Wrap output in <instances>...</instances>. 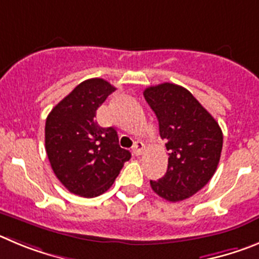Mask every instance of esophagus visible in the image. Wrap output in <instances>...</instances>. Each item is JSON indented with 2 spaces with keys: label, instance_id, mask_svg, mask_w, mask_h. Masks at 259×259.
Listing matches in <instances>:
<instances>
[{
  "label": "esophagus",
  "instance_id": "34e87169",
  "mask_svg": "<svg viewBox=\"0 0 259 259\" xmlns=\"http://www.w3.org/2000/svg\"><path fill=\"white\" fill-rule=\"evenodd\" d=\"M144 150V144L142 142H135L134 146H133V153L135 156H141L142 152Z\"/></svg>",
  "mask_w": 259,
  "mask_h": 259
}]
</instances>
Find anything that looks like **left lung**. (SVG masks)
Wrapping results in <instances>:
<instances>
[{"label": "left lung", "instance_id": "1", "mask_svg": "<svg viewBox=\"0 0 259 259\" xmlns=\"http://www.w3.org/2000/svg\"><path fill=\"white\" fill-rule=\"evenodd\" d=\"M143 95L157 117L169 155L166 173L158 181H150L151 187L167 201L188 199L215 173L222 152V130L182 86L164 82L147 88Z\"/></svg>", "mask_w": 259, "mask_h": 259}]
</instances>
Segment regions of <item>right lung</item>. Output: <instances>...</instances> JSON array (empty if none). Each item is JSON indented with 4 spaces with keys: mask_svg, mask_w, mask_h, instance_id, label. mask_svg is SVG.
Wrapping results in <instances>:
<instances>
[{
    "mask_svg": "<svg viewBox=\"0 0 259 259\" xmlns=\"http://www.w3.org/2000/svg\"><path fill=\"white\" fill-rule=\"evenodd\" d=\"M115 90L103 78L83 81L46 118L45 148L51 169L60 183L78 196L106 192L132 157L118 146L117 132L99 126L95 120L97 109Z\"/></svg>",
    "mask_w": 259,
    "mask_h": 259,
    "instance_id": "add662e5",
    "label": "right lung"
}]
</instances>
